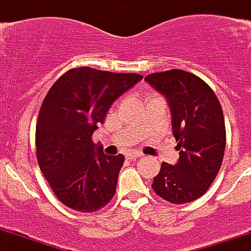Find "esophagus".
Segmentation results:
<instances>
[{"mask_svg": "<svg viewBox=\"0 0 251 251\" xmlns=\"http://www.w3.org/2000/svg\"><path fill=\"white\" fill-rule=\"evenodd\" d=\"M143 156V154H140V152H133V154L129 155V158L130 159H139V158H141Z\"/></svg>", "mask_w": 251, "mask_h": 251, "instance_id": "34e87169", "label": "esophagus"}]
</instances>
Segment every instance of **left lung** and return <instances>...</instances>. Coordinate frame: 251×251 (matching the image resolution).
<instances>
[{"label": "left lung", "instance_id": "obj_1", "mask_svg": "<svg viewBox=\"0 0 251 251\" xmlns=\"http://www.w3.org/2000/svg\"><path fill=\"white\" fill-rule=\"evenodd\" d=\"M165 96L180 158L163 162L154 177L156 195L181 204L201 198L219 173L226 151V124L219 99L199 76L183 70L154 73L144 78Z\"/></svg>", "mask_w": 251, "mask_h": 251}]
</instances>
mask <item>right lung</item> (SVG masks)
Listing matches in <instances>:
<instances>
[{
	"instance_id": "1",
	"label": "right lung",
	"mask_w": 251,
	"mask_h": 251,
	"mask_svg": "<svg viewBox=\"0 0 251 251\" xmlns=\"http://www.w3.org/2000/svg\"><path fill=\"white\" fill-rule=\"evenodd\" d=\"M143 79L79 67L67 71L49 89L41 105L37 159L54 195L73 210L90 213L115 194L124 155H105L92 140L112 103Z\"/></svg>"
}]
</instances>
